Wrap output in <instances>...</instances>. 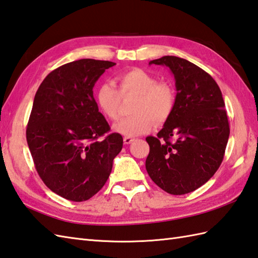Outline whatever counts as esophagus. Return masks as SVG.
Here are the masks:
<instances>
[{
  "label": "esophagus",
  "instance_id": "obj_1",
  "mask_svg": "<svg viewBox=\"0 0 258 258\" xmlns=\"http://www.w3.org/2000/svg\"><path fill=\"white\" fill-rule=\"evenodd\" d=\"M135 139L133 138V137H124L123 138V142H124V145H129V144H131V142H133Z\"/></svg>",
  "mask_w": 258,
  "mask_h": 258
}]
</instances>
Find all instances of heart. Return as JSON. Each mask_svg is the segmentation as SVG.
Segmentation results:
<instances>
[{"instance_id": "obj_1", "label": "heart", "mask_w": 258, "mask_h": 258, "mask_svg": "<svg viewBox=\"0 0 258 258\" xmlns=\"http://www.w3.org/2000/svg\"><path fill=\"white\" fill-rule=\"evenodd\" d=\"M119 91L111 84L98 86L95 98L102 114L116 120L120 113L121 97L136 96L133 116L125 117L113 124L116 133L125 137H136L151 131L156 122L164 123L175 107V91L168 83L159 82L156 76L140 68L125 71L116 77Z\"/></svg>"}]
</instances>
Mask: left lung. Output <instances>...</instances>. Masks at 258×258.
Returning a JSON list of instances; mask_svg holds the SVG:
<instances>
[{
	"mask_svg": "<svg viewBox=\"0 0 258 258\" xmlns=\"http://www.w3.org/2000/svg\"><path fill=\"white\" fill-rule=\"evenodd\" d=\"M169 67L175 79L176 100L171 117L157 137H147L149 176L173 196L190 193L207 183L220 168L230 136L221 89L193 62L163 56L149 65ZM175 136L177 140L171 142Z\"/></svg>",
	"mask_w": 258,
	"mask_h": 258,
	"instance_id": "left-lung-1",
	"label": "left lung"
}]
</instances>
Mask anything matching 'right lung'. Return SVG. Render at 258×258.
Returning a JSON list of instances; mask_svg holds the SVG:
<instances>
[{
    "instance_id": "right-lung-1",
    "label": "right lung",
    "mask_w": 258,
    "mask_h": 258,
    "mask_svg": "<svg viewBox=\"0 0 258 258\" xmlns=\"http://www.w3.org/2000/svg\"><path fill=\"white\" fill-rule=\"evenodd\" d=\"M108 60L79 59L49 73L34 97L26 140L38 175L49 190L74 202L105 185L122 137L109 134L93 88Z\"/></svg>"
}]
</instances>
